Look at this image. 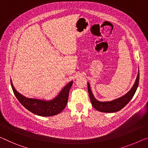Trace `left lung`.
Segmentation results:
<instances>
[{"label": "left lung", "instance_id": "left-lung-1", "mask_svg": "<svg viewBox=\"0 0 148 148\" xmlns=\"http://www.w3.org/2000/svg\"><path fill=\"white\" fill-rule=\"evenodd\" d=\"M139 79H140V73L138 72L137 78L135 81L134 85L129 91L124 95V96L119 98V99H114L111 101H105V102H101L95 99L93 96V94L90 89V85L87 83V87H88V95H89V97L90 99V102L93 107H94L96 110L100 111L102 112H115L117 111H119L121 109L123 108L125 106L128 104L130 100L132 99V97L134 95L135 92L137 90V88L138 87V84H139Z\"/></svg>", "mask_w": 148, "mask_h": 148}]
</instances>
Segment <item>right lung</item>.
<instances>
[{"instance_id":"add662e5","label":"right lung","mask_w":148,"mask_h":148,"mask_svg":"<svg viewBox=\"0 0 148 148\" xmlns=\"http://www.w3.org/2000/svg\"><path fill=\"white\" fill-rule=\"evenodd\" d=\"M10 83L15 97L27 110L41 116H51L60 113L66 106L73 81L67 83L60 94L50 101L25 97L15 89L12 81H10Z\"/></svg>"}]
</instances>
